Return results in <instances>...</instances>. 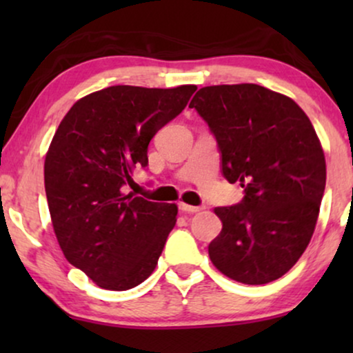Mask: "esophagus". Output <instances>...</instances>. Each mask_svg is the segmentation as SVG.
I'll list each match as a JSON object with an SVG mask.
<instances>
[{"label": "esophagus", "mask_w": 353, "mask_h": 353, "mask_svg": "<svg viewBox=\"0 0 353 353\" xmlns=\"http://www.w3.org/2000/svg\"><path fill=\"white\" fill-rule=\"evenodd\" d=\"M180 207L181 212H186V214H196V212H201L202 207H197V205H190V204H185V202H180L178 204Z\"/></svg>", "instance_id": "esophagus-1"}]
</instances>
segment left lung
Wrapping results in <instances>:
<instances>
[{
    "label": "left lung",
    "mask_w": 353,
    "mask_h": 353,
    "mask_svg": "<svg viewBox=\"0 0 353 353\" xmlns=\"http://www.w3.org/2000/svg\"><path fill=\"white\" fill-rule=\"evenodd\" d=\"M214 133L221 173L244 188L239 204L215 207L223 223L212 263L244 284L291 270L310 243L326 162L307 114L288 96L254 83L201 88L190 103Z\"/></svg>",
    "instance_id": "1"
}]
</instances>
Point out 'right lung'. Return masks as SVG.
I'll use <instances>...</instances> for the list:
<instances>
[{
  "instance_id": "right-lung-1",
  "label": "right lung",
  "mask_w": 353,
  "mask_h": 353,
  "mask_svg": "<svg viewBox=\"0 0 353 353\" xmlns=\"http://www.w3.org/2000/svg\"><path fill=\"white\" fill-rule=\"evenodd\" d=\"M194 85H117L77 101L45 159L52 228L65 259L109 291L141 284L156 268L176 223L175 204L123 191L148 146L186 108Z\"/></svg>"
}]
</instances>
